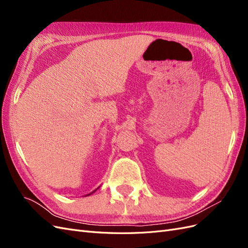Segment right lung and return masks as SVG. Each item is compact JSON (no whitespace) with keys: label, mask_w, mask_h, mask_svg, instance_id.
Returning <instances> with one entry per match:
<instances>
[{"label":"right lung","mask_w":248,"mask_h":248,"mask_svg":"<svg viewBox=\"0 0 248 248\" xmlns=\"http://www.w3.org/2000/svg\"><path fill=\"white\" fill-rule=\"evenodd\" d=\"M94 191H95V190H94ZM91 193H92V192H91ZM91 193H89V194H91ZM89 194H88V196H89Z\"/></svg>","instance_id":"obj_1"}]
</instances>
